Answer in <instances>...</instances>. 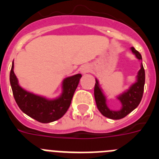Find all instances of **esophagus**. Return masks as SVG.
I'll return each instance as SVG.
<instances>
[{"label":"esophagus","instance_id":"1","mask_svg":"<svg viewBox=\"0 0 159 159\" xmlns=\"http://www.w3.org/2000/svg\"><path fill=\"white\" fill-rule=\"evenodd\" d=\"M80 71L82 73H87L88 71H90V67L88 65H84L81 67Z\"/></svg>","mask_w":159,"mask_h":159}]
</instances>
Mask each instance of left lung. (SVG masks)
<instances>
[{
  "mask_svg": "<svg viewBox=\"0 0 159 159\" xmlns=\"http://www.w3.org/2000/svg\"><path fill=\"white\" fill-rule=\"evenodd\" d=\"M132 52L134 53L139 60H142V56L139 52L132 47ZM144 84H145V70L142 64L141 69L139 71L137 75V81L134 83L127 92L118 97L122 105L120 111H112L107 107L106 103V98L102 94L101 88H99V82L95 80L94 95L96 102L97 107L102 116L111 119H121L127 116L133 110H134L140 103L144 92Z\"/></svg>",
  "mask_w": 159,
  "mask_h": 159,
  "instance_id": "1",
  "label": "left lung"
}]
</instances>
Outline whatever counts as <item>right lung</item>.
Listing matches in <instances>:
<instances>
[{"label":"right lung","instance_id":"right-lung-1","mask_svg":"<svg viewBox=\"0 0 159 159\" xmlns=\"http://www.w3.org/2000/svg\"><path fill=\"white\" fill-rule=\"evenodd\" d=\"M13 62L10 71V84L12 94L20 109L29 117L42 123L54 122L67 112L78 86L80 74L67 77L63 82V93L58 99H48L30 93L20 88L13 71Z\"/></svg>","mask_w":159,"mask_h":159}]
</instances>
